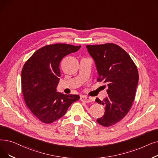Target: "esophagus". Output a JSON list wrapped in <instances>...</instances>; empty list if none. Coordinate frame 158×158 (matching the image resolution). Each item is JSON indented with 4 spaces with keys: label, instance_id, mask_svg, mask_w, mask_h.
Listing matches in <instances>:
<instances>
[{
    "label": "esophagus",
    "instance_id": "34e87169",
    "mask_svg": "<svg viewBox=\"0 0 158 158\" xmlns=\"http://www.w3.org/2000/svg\"><path fill=\"white\" fill-rule=\"evenodd\" d=\"M81 101L85 102H90L92 101H93V99L92 98L90 97H88V96H82L80 98Z\"/></svg>",
    "mask_w": 158,
    "mask_h": 158
}]
</instances>
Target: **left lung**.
Returning a JSON list of instances; mask_svg holds the SVG:
<instances>
[{"label":"left lung","mask_w":158,"mask_h":158,"mask_svg":"<svg viewBox=\"0 0 158 158\" xmlns=\"http://www.w3.org/2000/svg\"><path fill=\"white\" fill-rule=\"evenodd\" d=\"M95 61L98 81H103L108 96L95 101L105 106V114L97 119L99 124L110 127L124 118L135 98L139 74L134 61L122 48L112 43L87 45Z\"/></svg>","instance_id":"1"}]
</instances>
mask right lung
<instances>
[{
  "label": "right lung",
  "instance_id": "obj_1",
  "mask_svg": "<svg viewBox=\"0 0 158 158\" xmlns=\"http://www.w3.org/2000/svg\"><path fill=\"white\" fill-rule=\"evenodd\" d=\"M81 46L55 44L37 50L24 64L21 72L24 99L32 114L40 121L51 123L62 118L79 95L57 92L60 60Z\"/></svg>",
  "mask_w": 158,
  "mask_h": 158
}]
</instances>
